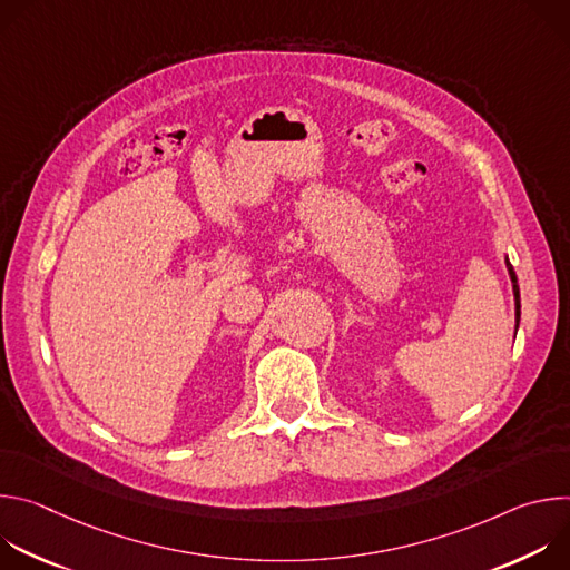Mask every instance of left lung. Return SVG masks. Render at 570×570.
I'll use <instances>...</instances> for the list:
<instances>
[{"instance_id":"obj_1","label":"left lung","mask_w":570,"mask_h":570,"mask_svg":"<svg viewBox=\"0 0 570 570\" xmlns=\"http://www.w3.org/2000/svg\"><path fill=\"white\" fill-rule=\"evenodd\" d=\"M508 273L512 277V286H514V302H517V327H519V320H521V295H519V284H517V273L512 268V264L508 262Z\"/></svg>"}]
</instances>
